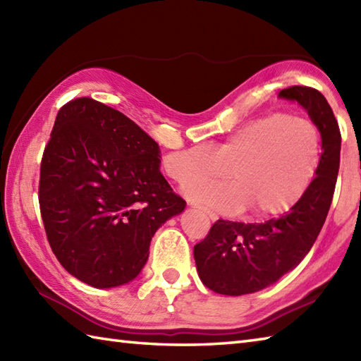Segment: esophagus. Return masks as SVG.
I'll return each mask as SVG.
<instances>
[{
    "instance_id": "34e87169",
    "label": "esophagus",
    "mask_w": 361,
    "mask_h": 361,
    "mask_svg": "<svg viewBox=\"0 0 361 361\" xmlns=\"http://www.w3.org/2000/svg\"><path fill=\"white\" fill-rule=\"evenodd\" d=\"M194 208H197L198 211L203 212L204 216H208V217H209L212 221H216V220H217V216H216V214H214L212 211H209L208 208H203V206H194Z\"/></svg>"
}]
</instances>
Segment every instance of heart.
<instances>
[{
	"instance_id": "1",
	"label": "heart",
	"mask_w": 361,
	"mask_h": 361,
	"mask_svg": "<svg viewBox=\"0 0 361 361\" xmlns=\"http://www.w3.org/2000/svg\"><path fill=\"white\" fill-rule=\"evenodd\" d=\"M323 157L315 122L288 113H268L250 121L212 150L197 144L166 158V171L180 185L194 179H221L228 185L189 183L194 202L217 211L250 208L251 216L271 217L288 211L307 192Z\"/></svg>"
}]
</instances>
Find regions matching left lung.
<instances>
[{
    "instance_id": "8db88e82",
    "label": "left lung",
    "mask_w": 361,
    "mask_h": 361,
    "mask_svg": "<svg viewBox=\"0 0 361 361\" xmlns=\"http://www.w3.org/2000/svg\"><path fill=\"white\" fill-rule=\"evenodd\" d=\"M279 97L296 101L318 126L323 157L307 192L288 212L265 224L217 220L194 247L202 282L220 295L240 296L271 286L307 256L331 208L340 169L341 133L318 90L288 87Z\"/></svg>"
}]
</instances>
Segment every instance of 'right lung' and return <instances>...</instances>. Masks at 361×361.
Masks as SVG:
<instances>
[{
  "label": "right lung",
  "mask_w": 361,
  "mask_h": 361,
  "mask_svg": "<svg viewBox=\"0 0 361 361\" xmlns=\"http://www.w3.org/2000/svg\"><path fill=\"white\" fill-rule=\"evenodd\" d=\"M159 145L126 114L79 97L59 110L38 202L65 270L96 288L133 281L157 229L186 202L159 172Z\"/></svg>",
  "instance_id": "add662e5"
}]
</instances>
